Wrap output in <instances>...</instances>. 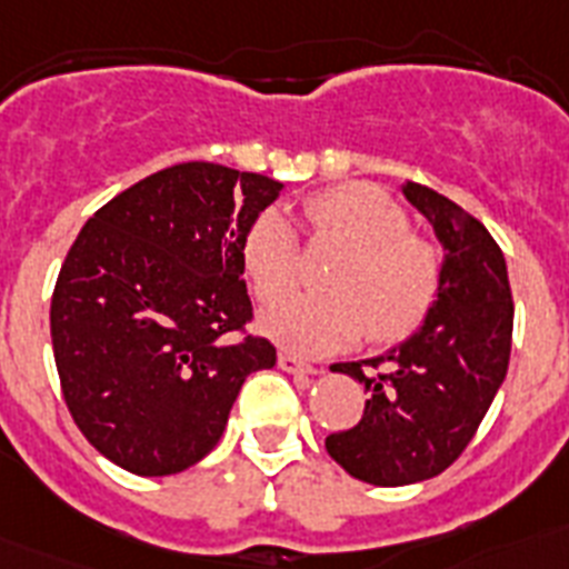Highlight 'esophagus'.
<instances>
[{
	"label": "esophagus",
	"instance_id": "34e87169",
	"mask_svg": "<svg viewBox=\"0 0 569 569\" xmlns=\"http://www.w3.org/2000/svg\"><path fill=\"white\" fill-rule=\"evenodd\" d=\"M279 367L284 370V373H293V376H313L316 367L308 365L305 359H299V356L293 353H279Z\"/></svg>",
	"mask_w": 569,
	"mask_h": 569
}]
</instances>
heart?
Here are the masks:
<instances>
[{"mask_svg": "<svg viewBox=\"0 0 569 569\" xmlns=\"http://www.w3.org/2000/svg\"><path fill=\"white\" fill-rule=\"evenodd\" d=\"M316 239L347 248L330 276V296L290 293L299 276V236L279 210H264L241 239V264L259 299L261 330L299 356H325L370 333L393 341L413 333L433 308L441 253L410 230L405 208L365 182L336 184L305 204Z\"/></svg>", "mask_w": 569, "mask_h": 569, "instance_id": "b5f03b06", "label": "heart"}]
</instances>
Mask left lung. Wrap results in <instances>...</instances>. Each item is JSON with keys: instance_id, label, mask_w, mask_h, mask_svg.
<instances>
[{"instance_id": "1", "label": "left lung", "mask_w": 569, "mask_h": 569, "mask_svg": "<svg viewBox=\"0 0 569 569\" xmlns=\"http://www.w3.org/2000/svg\"><path fill=\"white\" fill-rule=\"evenodd\" d=\"M405 199L441 244V284L421 328L387 353L330 370L359 381L365 416L325 439L330 459L376 487L416 485L453 465L507 376L512 296L485 224L447 196L407 182Z\"/></svg>"}]
</instances>
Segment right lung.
Here are the masks:
<instances>
[{"instance_id":"add662e5","label":"right lung","mask_w":569,"mask_h":569,"mask_svg":"<svg viewBox=\"0 0 569 569\" xmlns=\"http://www.w3.org/2000/svg\"><path fill=\"white\" fill-rule=\"evenodd\" d=\"M284 184L184 162L113 196L77 236L50 301L70 416L104 459L173 476L219 445L268 339L233 341L253 316L241 239Z\"/></svg>"}]
</instances>
